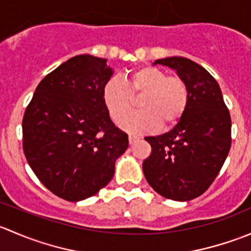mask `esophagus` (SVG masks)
Returning <instances> with one entry per match:
<instances>
[{
  "mask_svg": "<svg viewBox=\"0 0 251 251\" xmlns=\"http://www.w3.org/2000/svg\"><path fill=\"white\" fill-rule=\"evenodd\" d=\"M138 141H140V137H137V136H135V135L128 136V143H130V144L137 143Z\"/></svg>",
  "mask_w": 251,
  "mask_h": 251,
  "instance_id": "1",
  "label": "esophagus"
}]
</instances>
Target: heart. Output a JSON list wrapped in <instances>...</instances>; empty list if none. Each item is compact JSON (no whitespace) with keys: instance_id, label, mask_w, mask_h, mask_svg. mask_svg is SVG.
<instances>
[{"instance_id":"obj_1","label":"heart","mask_w":251,"mask_h":251,"mask_svg":"<svg viewBox=\"0 0 251 251\" xmlns=\"http://www.w3.org/2000/svg\"><path fill=\"white\" fill-rule=\"evenodd\" d=\"M142 95L141 110L126 117L133 105V97ZM102 98L111 120L120 121V127L131 133H148L159 127H170L182 118L188 104L186 82L168 76L156 67H143L125 78L110 77L103 86Z\"/></svg>"}]
</instances>
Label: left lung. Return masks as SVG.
I'll list each match as a JSON object with an SVG mask.
<instances>
[{
	"label": "left lung",
	"instance_id": "8db88e82",
	"mask_svg": "<svg viewBox=\"0 0 251 251\" xmlns=\"http://www.w3.org/2000/svg\"><path fill=\"white\" fill-rule=\"evenodd\" d=\"M154 64L175 69L188 87L186 111L169 132L146 137L151 154L143 173L160 196L187 201L201 196L215 181L231 148V115L217 81L201 65L183 57Z\"/></svg>",
	"mask_w": 251,
	"mask_h": 251
}]
</instances>
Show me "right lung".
Returning a JSON list of instances; mask_svg holds the SVG:
<instances>
[{"instance_id": "add662e5", "label": "right lung", "mask_w": 251, "mask_h": 251, "mask_svg": "<svg viewBox=\"0 0 251 251\" xmlns=\"http://www.w3.org/2000/svg\"><path fill=\"white\" fill-rule=\"evenodd\" d=\"M113 75L107 59L80 54L42 78L23 118V149L30 168L53 194L69 201L107 186L128 137L104 107Z\"/></svg>"}]
</instances>
